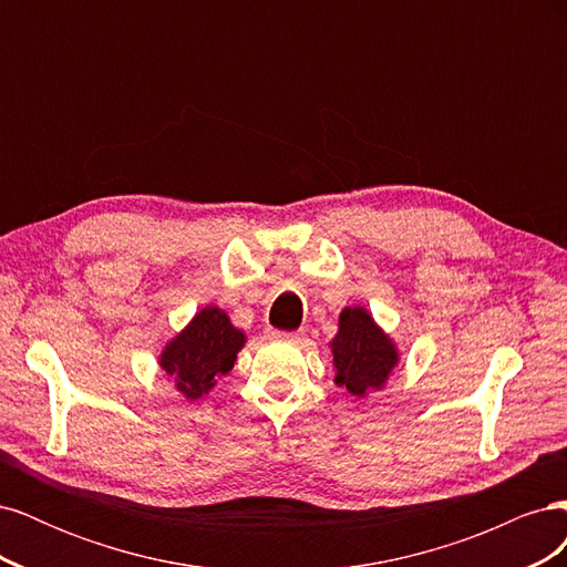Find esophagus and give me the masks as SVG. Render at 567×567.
Wrapping results in <instances>:
<instances>
[{"mask_svg": "<svg viewBox=\"0 0 567 567\" xmlns=\"http://www.w3.org/2000/svg\"><path fill=\"white\" fill-rule=\"evenodd\" d=\"M271 338L286 340V342H300L305 338V331H274Z\"/></svg>", "mask_w": 567, "mask_h": 567, "instance_id": "obj_1", "label": "esophagus"}]
</instances>
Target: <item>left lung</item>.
I'll list each match as a JSON object with an SVG mask.
<instances>
[{
  "label": "left lung",
  "instance_id": "1",
  "mask_svg": "<svg viewBox=\"0 0 567 567\" xmlns=\"http://www.w3.org/2000/svg\"><path fill=\"white\" fill-rule=\"evenodd\" d=\"M336 383L354 398L381 390L398 364L392 340L375 326L364 307H346L338 319V336L331 342Z\"/></svg>",
  "mask_w": 567,
  "mask_h": 567
}]
</instances>
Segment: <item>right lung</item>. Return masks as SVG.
Masks as SVG:
<instances>
[{"instance_id":"right-lung-1","label":"right lung","mask_w":567,"mask_h":567,"mask_svg":"<svg viewBox=\"0 0 567 567\" xmlns=\"http://www.w3.org/2000/svg\"><path fill=\"white\" fill-rule=\"evenodd\" d=\"M244 342V331H238L219 307H205L175 340L167 342L161 367L173 375L186 400H198L210 392L219 373L231 371Z\"/></svg>"}]
</instances>
